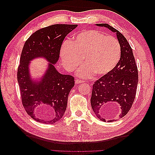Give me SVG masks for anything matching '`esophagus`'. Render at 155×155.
<instances>
[{
	"label": "esophagus",
	"mask_w": 155,
	"mask_h": 155,
	"mask_svg": "<svg viewBox=\"0 0 155 155\" xmlns=\"http://www.w3.org/2000/svg\"><path fill=\"white\" fill-rule=\"evenodd\" d=\"M84 81L83 80H80V79H76V80H75V83H76V84H79V83H83Z\"/></svg>",
	"instance_id": "obj_1"
}]
</instances>
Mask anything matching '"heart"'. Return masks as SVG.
Returning a JSON list of instances; mask_svg holds the SVG:
<instances>
[{"instance_id":"b5f03b06","label":"heart","mask_w":155,"mask_h":155,"mask_svg":"<svg viewBox=\"0 0 155 155\" xmlns=\"http://www.w3.org/2000/svg\"><path fill=\"white\" fill-rule=\"evenodd\" d=\"M121 46L116 37L106 36L96 30H84L75 35L71 41L63 43L60 58L68 71H74L83 61L85 64L79 70L81 77L102 76L109 73L119 62Z\"/></svg>"}]
</instances>
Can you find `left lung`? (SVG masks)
Instances as JSON below:
<instances>
[{"instance_id": "obj_1", "label": "left lung", "mask_w": 155, "mask_h": 155, "mask_svg": "<svg viewBox=\"0 0 155 155\" xmlns=\"http://www.w3.org/2000/svg\"><path fill=\"white\" fill-rule=\"evenodd\" d=\"M96 26L116 33L121 50L120 61L114 68L97 79L92 87L91 103L94 112L100 120L110 122L123 118L132 107L138 82V68L132 48L125 37L108 24ZM112 110H118L119 114L111 117Z\"/></svg>"}]
</instances>
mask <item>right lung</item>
Returning a JSON list of instances; mask_svg holds the SVG:
<instances>
[{
	"label": "right lung",
	"mask_w": 155,
	"mask_h": 155,
	"mask_svg": "<svg viewBox=\"0 0 155 155\" xmlns=\"http://www.w3.org/2000/svg\"><path fill=\"white\" fill-rule=\"evenodd\" d=\"M77 25H54L34 32L25 42L17 70L22 104L31 118L43 124L61 120L67 106L74 78L58 72L54 64L59 58L62 43ZM43 57L49 62L40 81H34L29 73L30 61Z\"/></svg>",
	"instance_id": "1"
}]
</instances>
